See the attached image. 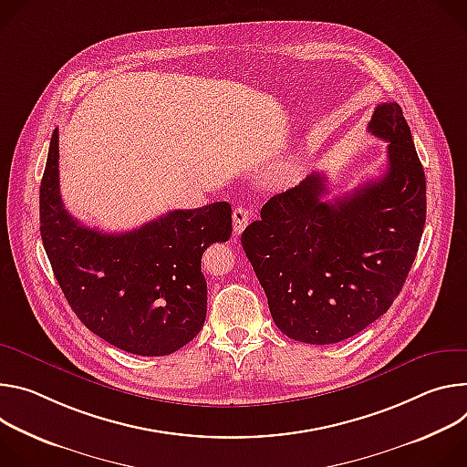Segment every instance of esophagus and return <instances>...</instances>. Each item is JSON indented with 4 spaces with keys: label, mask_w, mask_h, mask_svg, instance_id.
Masks as SVG:
<instances>
[{
    "label": "esophagus",
    "mask_w": 467,
    "mask_h": 467,
    "mask_svg": "<svg viewBox=\"0 0 467 467\" xmlns=\"http://www.w3.org/2000/svg\"><path fill=\"white\" fill-rule=\"evenodd\" d=\"M248 219H250L248 210H244V207H235V210H234V232H235V235H239L246 228Z\"/></svg>",
    "instance_id": "1"
}]
</instances>
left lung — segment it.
<instances>
[{"label": "left lung", "mask_w": 467, "mask_h": 467, "mask_svg": "<svg viewBox=\"0 0 467 467\" xmlns=\"http://www.w3.org/2000/svg\"><path fill=\"white\" fill-rule=\"evenodd\" d=\"M368 131L388 140V171L332 202L314 172L262 207L241 243L273 321L291 339L330 345L384 316L416 260L427 219L425 171L399 103Z\"/></svg>", "instance_id": "obj_1"}]
</instances>
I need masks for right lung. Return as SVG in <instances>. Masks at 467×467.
Masks as SVG:
<instances>
[{"label": "right lung", "mask_w": 467, "mask_h": 467, "mask_svg": "<svg viewBox=\"0 0 467 467\" xmlns=\"http://www.w3.org/2000/svg\"><path fill=\"white\" fill-rule=\"evenodd\" d=\"M38 202L47 260L90 332L131 354L167 356L202 330L207 309L202 254L230 239L228 202L176 210L126 234L81 226L59 192L57 130L49 140Z\"/></svg>", "instance_id": "1"}]
</instances>
